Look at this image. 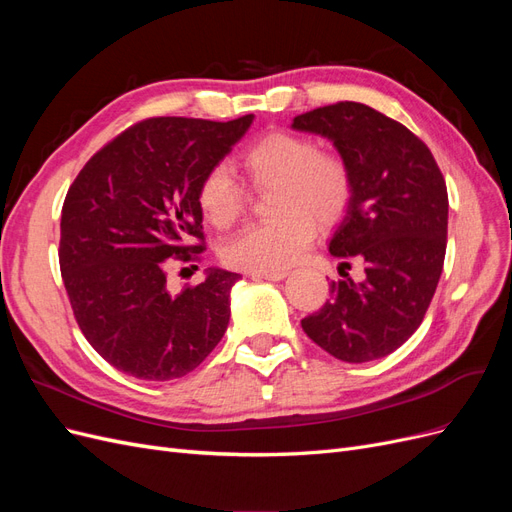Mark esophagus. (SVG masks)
<instances>
[{
    "instance_id": "1",
    "label": "esophagus",
    "mask_w": 512,
    "mask_h": 512,
    "mask_svg": "<svg viewBox=\"0 0 512 512\" xmlns=\"http://www.w3.org/2000/svg\"><path fill=\"white\" fill-rule=\"evenodd\" d=\"M254 280H271V282H280L288 275V271H252L250 273Z\"/></svg>"
}]
</instances>
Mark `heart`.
<instances>
[{
  "label": "heart",
  "instance_id": "1",
  "mask_svg": "<svg viewBox=\"0 0 512 512\" xmlns=\"http://www.w3.org/2000/svg\"><path fill=\"white\" fill-rule=\"evenodd\" d=\"M241 168L256 190H269L275 218L241 230L224 247L232 269L282 271L297 262L316 237V222L344 218L354 194L350 164L307 136L273 132L241 153ZM198 207L215 228L235 224L247 205L245 188L226 164H215L196 190Z\"/></svg>",
  "mask_w": 512,
  "mask_h": 512
}]
</instances>
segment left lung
Instances as JSON below:
<instances>
[{"label": "left lung", "mask_w": 512, "mask_h": 512, "mask_svg": "<svg viewBox=\"0 0 512 512\" xmlns=\"http://www.w3.org/2000/svg\"><path fill=\"white\" fill-rule=\"evenodd\" d=\"M292 128L327 136L350 164L352 203L329 243L365 280H335L307 337L335 359L367 363L395 352L421 327L438 288L448 228V194L429 147L404 123L361 102H337L294 117Z\"/></svg>", "instance_id": "left-lung-1"}]
</instances>
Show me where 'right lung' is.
Returning a JSON list of instances; mask_svg holds the SVG:
<instances>
[{
	"mask_svg": "<svg viewBox=\"0 0 512 512\" xmlns=\"http://www.w3.org/2000/svg\"><path fill=\"white\" fill-rule=\"evenodd\" d=\"M252 119H143L72 181L61 207V277L87 342L123 374L183 378L224 337L239 275L211 269L179 294L166 277L173 262L207 250L198 183Z\"/></svg>",
	"mask_w": 512,
	"mask_h": 512,
	"instance_id": "add662e5",
	"label": "right lung"
}]
</instances>
